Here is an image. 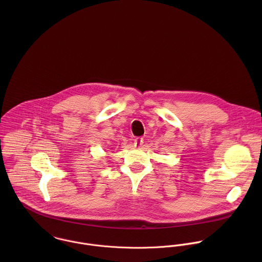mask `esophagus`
Wrapping results in <instances>:
<instances>
[{"instance_id":"obj_1","label":"esophagus","mask_w":262,"mask_h":262,"mask_svg":"<svg viewBox=\"0 0 262 262\" xmlns=\"http://www.w3.org/2000/svg\"><path fill=\"white\" fill-rule=\"evenodd\" d=\"M142 144H143V138H141V137H136V138L134 139V146H135V147H140Z\"/></svg>"}]
</instances>
